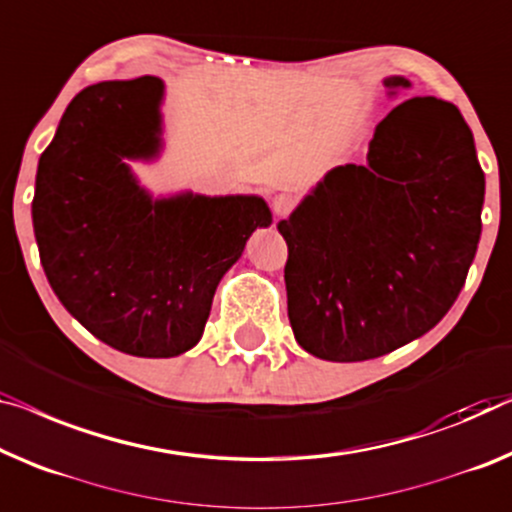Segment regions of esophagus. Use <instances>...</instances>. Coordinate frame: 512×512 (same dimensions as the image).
I'll return each instance as SVG.
<instances>
[{
    "mask_svg": "<svg viewBox=\"0 0 512 512\" xmlns=\"http://www.w3.org/2000/svg\"><path fill=\"white\" fill-rule=\"evenodd\" d=\"M294 204H296V200H294L292 195H287V193H280V195L273 197V213H276L278 218L287 216V213L294 209Z\"/></svg>",
    "mask_w": 512,
    "mask_h": 512,
    "instance_id": "esophagus-1",
    "label": "esophagus"
}]
</instances>
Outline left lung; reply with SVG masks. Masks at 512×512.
Wrapping results in <instances>:
<instances>
[{
	"label": "left lung",
	"mask_w": 512,
	"mask_h": 512,
	"mask_svg": "<svg viewBox=\"0 0 512 512\" xmlns=\"http://www.w3.org/2000/svg\"><path fill=\"white\" fill-rule=\"evenodd\" d=\"M388 96L409 89L384 80ZM485 174L453 103L414 96L379 121L368 163L338 165L280 220L287 315L305 352L368 361L451 310L480 241Z\"/></svg>",
	"instance_id": "8db88e82"
}]
</instances>
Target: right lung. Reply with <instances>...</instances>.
Instances as JSON below:
<instances>
[{"instance_id": "right-lung-1", "label": "right lung", "mask_w": 512, "mask_h": 512, "mask_svg": "<svg viewBox=\"0 0 512 512\" xmlns=\"http://www.w3.org/2000/svg\"><path fill=\"white\" fill-rule=\"evenodd\" d=\"M163 98L151 75L82 89L38 158L32 202L61 305L105 345L142 358L200 342L218 282L273 223L259 195L154 197L140 186L128 160L163 151Z\"/></svg>"}]
</instances>
